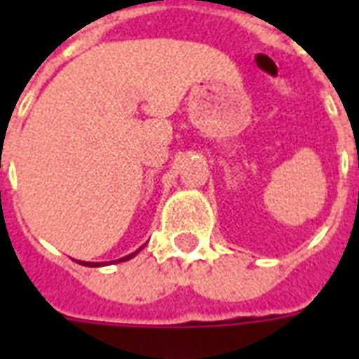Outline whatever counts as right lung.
Masks as SVG:
<instances>
[{
  "mask_svg": "<svg viewBox=\"0 0 359 359\" xmlns=\"http://www.w3.org/2000/svg\"><path fill=\"white\" fill-rule=\"evenodd\" d=\"M143 250V245H141L140 250H135L134 253H130V255H126V257H121V259H117V261H111V262H123V261H130V259H132V257H135L137 255V253H140V251ZM80 262V264H83V266H91V268H97V266H104V264H109V262H86V261H78Z\"/></svg>",
  "mask_w": 359,
  "mask_h": 359,
  "instance_id": "obj_1",
  "label": "right lung"
}]
</instances>
